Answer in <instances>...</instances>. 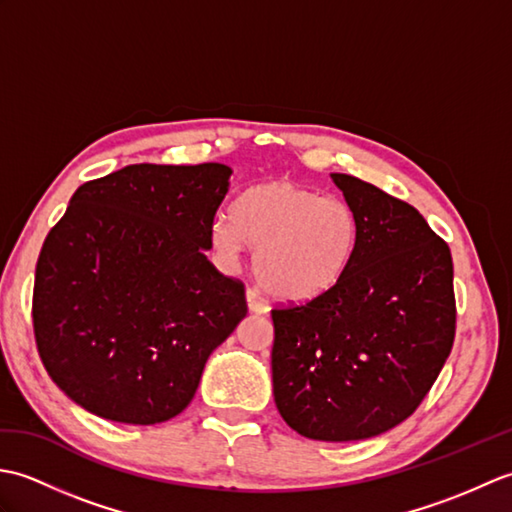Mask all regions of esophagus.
Returning <instances> with one entry per match:
<instances>
[{"label":"esophagus","instance_id":"esophagus-1","mask_svg":"<svg viewBox=\"0 0 512 512\" xmlns=\"http://www.w3.org/2000/svg\"><path fill=\"white\" fill-rule=\"evenodd\" d=\"M246 303H248V310L253 314H266L268 312V303L257 295V290L248 288L246 290Z\"/></svg>","mask_w":512,"mask_h":512}]
</instances>
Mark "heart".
I'll use <instances>...</instances> for the list:
<instances>
[{
    "label": "heart",
    "instance_id": "1",
    "mask_svg": "<svg viewBox=\"0 0 512 512\" xmlns=\"http://www.w3.org/2000/svg\"><path fill=\"white\" fill-rule=\"evenodd\" d=\"M211 244L231 264L257 248L255 275L266 292L308 303L341 284L358 246V217L341 198L273 178L248 187L233 213L215 217Z\"/></svg>",
    "mask_w": 512,
    "mask_h": 512
}]
</instances>
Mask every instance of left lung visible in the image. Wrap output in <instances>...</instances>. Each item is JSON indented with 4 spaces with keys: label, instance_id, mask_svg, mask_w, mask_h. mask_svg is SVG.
Returning a JSON list of instances; mask_svg holds the SVG:
<instances>
[{
    "label": "left lung",
    "instance_id": "1",
    "mask_svg": "<svg viewBox=\"0 0 512 512\" xmlns=\"http://www.w3.org/2000/svg\"><path fill=\"white\" fill-rule=\"evenodd\" d=\"M358 217L341 284L273 310V394L281 418L323 442L374 438L407 420L436 383L455 336L447 242L407 202L330 173Z\"/></svg>",
    "mask_w": 512,
    "mask_h": 512
}]
</instances>
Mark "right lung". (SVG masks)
I'll list each match as a JSON object with an SVG mask.
<instances>
[{"label": "right lung", "mask_w": 512, "mask_h": 512, "mask_svg": "<svg viewBox=\"0 0 512 512\" xmlns=\"http://www.w3.org/2000/svg\"><path fill=\"white\" fill-rule=\"evenodd\" d=\"M233 169L129 165L81 184L43 242L32 323L48 376L94 416L158 424L187 409L244 286L206 259Z\"/></svg>", "instance_id": "obj_1"}]
</instances>
